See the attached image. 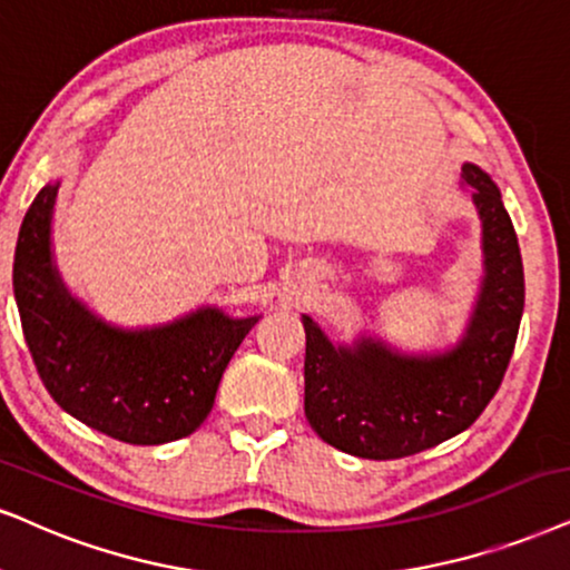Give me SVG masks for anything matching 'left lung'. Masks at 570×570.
Wrapping results in <instances>:
<instances>
[{"mask_svg":"<svg viewBox=\"0 0 570 570\" xmlns=\"http://www.w3.org/2000/svg\"><path fill=\"white\" fill-rule=\"evenodd\" d=\"M484 223L487 278L460 347L402 357L376 342L334 347L305 321V415L323 442L350 455L397 460L460 434L505 379L523 315V263L500 189L476 165L463 168Z\"/></svg>","mask_w":570,"mask_h":570,"instance_id":"obj_1","label":"left lung"}]
</instances>
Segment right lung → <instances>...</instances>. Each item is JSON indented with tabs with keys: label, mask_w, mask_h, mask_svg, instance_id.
<instances>
[{
	"label": "right lung",
	"mask_w": 570,
	"mask_h": 570,
	"mask_svg": "<svg viewBox=\"0 0 570 570\" xmlns=\"http://www.w3.org/2000/svg\"><path fill=\"white\" fill-rule=\"evenodd\" d=\"M60 184H47L18 234L12 286L39 379L89 429L128 444L189 436L213 410L228 360L257 318L199 309L173 326L126 334L102 326L65 294L49 257Z\"/></svg>",
	"instance_id": "right-lung-1"
}]
</instances>
